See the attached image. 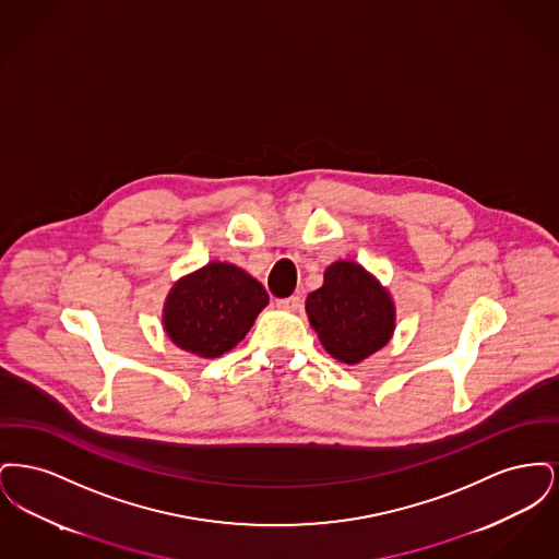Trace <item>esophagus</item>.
Segmentation results:
<instances>
[{
	"mask_svg": "<svg viewBox=\"0 0 559 559\" xmlns=\"http://www.w3.org/2000/svg\"><path fill=\"white\" fill-rule=\"evenodd\" d=\"M299 306H301L299 295H292V297H285V299H276V308H278V310H285V312H295Z\"/></svg>",
	"mask_w": 559,
	"mask_h": 559,
	"instance_id": "34e87169",
	"label": "esophagus"
}]
</instances>
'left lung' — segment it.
Returning <instances> with one entry per match:
<instances>
[{
  "label": "left lung",
  "mask_w": 559,
  "mask_h": 559,
  "mask_svg": "<svg viewBox=\"0 0 559 559\" xmlns=\"http://www.w3.org/2000/svg\"><path fill=\"white\" fill-rule=\"evenodd\" d=\"M306 314L322 347L344 365H358L388 346L396 329V304L369 270L337 260L306 299Z\"/></svg>",
  "instance_id": "1"
}]
</instances>
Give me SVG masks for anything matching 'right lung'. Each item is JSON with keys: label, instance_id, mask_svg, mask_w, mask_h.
Here are the masks:
<instances>
[{"label": "right lung", "instance_id": "right-lung-1", "mask_svg": "<svg viewBox=\"0 0 559 559\" xmlns=\"http://www.w3.org/2000/svg\"><path fill=\"white\" fill-rule=\"evenodd\" d=\"M266 306L260 281L230 262H210L174 283L163 304V329L188 354L219 358L245 340Z\"/></svg>", "mask_w": 559, "mask_h": 559}]
</instances>
